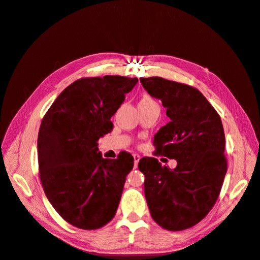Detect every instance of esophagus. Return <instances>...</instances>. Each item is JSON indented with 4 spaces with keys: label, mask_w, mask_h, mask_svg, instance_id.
I'll use <instances>...</instances> for the list:
<instances>
[{
    "label": "esophagus",
    "mask_w": 260,
    "mask_h": 260,
    "mask_svg": "<svg viewBox=\"0 0 260 260\" xmlns=\"http://www.w3.org/2000/svg\"><path fill=\"white\" fill-rule=\"evenodd\" d=\"M133 158H135V168H138V164H139V161H140V155H138V154H135L133 155Z\"/></svg>",
    "instance_id": "1"
}]
</instances>
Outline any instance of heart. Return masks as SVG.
<instances>
[{
  "mask_svg": "<svg viewBox=\"0 0 260 260\" xmlns=\"http://www.w3.org/2000/svg\"><path fill=\"white\" fill-rule=\"evenodd\" d=\"M148 103H155V101L147 95H144L142 100L140 101V104H148Z\"/></svg>",
  "mask_w": 260,
  "mask_h": 260,
  "instance_id": "1",
  "label": "heart"
}]
</instances>
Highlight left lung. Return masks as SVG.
Instances as JSON below:
<instances>
[{
  "instance_id": "8db88e82",
  "label": "left lung",
  "mask_w": 260,
  "mask_h": 260,
  "mask_svg": "<svg viewBox=\"0 0 260 260\" xmlns=\"http://www.w3.org/2000/svg\"><path fill=\"white\" fill-rule=\"evenodd\" d=\"M140 81L149 95L161 101L170 119L154 137L156 153L178 162L170 169L154 157L140 159L145 199L161 228L182 231L205 218L221 190L226 172L222 122L193 86L160 77Z\"/></svg>"
}]
</instances>
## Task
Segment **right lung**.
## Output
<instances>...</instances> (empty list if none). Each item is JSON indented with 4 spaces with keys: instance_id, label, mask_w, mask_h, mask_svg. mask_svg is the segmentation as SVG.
Segmentation results:
<instances>
[{
    "instance_id": "1",
    "label": "right lung",
    "mask_w": 260,
    "mask_h": 260,
    "mask_svg": "<svg viewBox=\"0 0 260 260\" xmlns=\"http://www.w3.org/2000/svg\"><path fill=\"white\" fill-rule=\"evenodd\" d=\"M138 78H82L62 91L38 135L39 172L46 198L66 221L95 230L114 218L133 157H102L98 141L112 132L111 118Z\"/></svg>"
}]
</instances>
